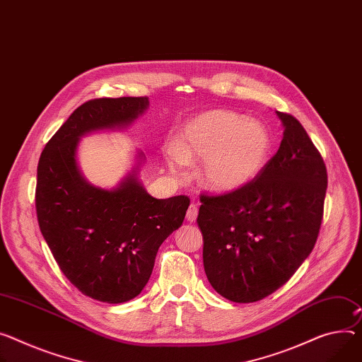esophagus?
Returning <instances> with one entry per match:
<instances>
[{"label": "esophagus", "mask_w": 362, "mask_h": 362, "mask_svg": "<svg viewBox=\"0 0 362 362\" xmlns=\"http://www.w3.org/2000/svg\"><path fill=\"white\" fill-rule=\"evenodd\" d=\"M197 216H199V207L196 204H191L187 210V220L194 221L197 218Z\"/></svg>", "instance_id": "34e87169"}]
</instances>
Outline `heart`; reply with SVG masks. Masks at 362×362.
<instances>
[{
	"label": "heart",
	"mask_w": 362,
	"mask_h": 362,
	"mask_svg": "<svg viewBox=\"0 0 362 362\" xmlns=\"http://www.w3.org/2000/svg\"><path fill=\"white\" fill-rule=\"evenodd\" d=\"M271 149L272 136L265 124L217 108L191 119L178 142L163 145V156L177 174L187 170L188 162L204 159L203 184L217 192H232L262 173Z\"/></svg>",
	"instance_id": "heart-1"
}]
</instances>
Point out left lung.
I'll use <instances>...</instances> for the list:
<instances>
[{
	"label": "left lung",
	"instance_id": "left-lung-1",
	"mask_svg": "<svg viewBox=\"0 0 362 362\" xmlns=\"http://www.w3.org/2000/svg\"><path fill=\"white\" fill-rule=\"evenodd\" d=\"M276 153L240 189L202 196L197 217L211 287L235 303H254L284 286L313 251L327 188L325 162L297 119Z\"/></svg>",
	"mask_w": 362,
	"mask_h": 362
}]
</instances>
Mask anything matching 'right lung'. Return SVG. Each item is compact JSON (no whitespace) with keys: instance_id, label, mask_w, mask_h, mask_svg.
<instances>
[{"instance_id":"right-lung-1","label":"right lung","mask_w":362,"mask_h":362,"mask_svg":"<svg viewBox=\"0 0 362 362\" xmlns=\"http://www.w3.org/2000/svg\"><path fill=\"white\" fill-rule=\"evenodd\" d=\"M148 107V97L84 103L52 136L37 165L36 211L53 258L82 294L110 304L141 294L159 246L182 225L189 199L149 196L137 177L142 152L116 188L95 187L81 174L76 149L84 134L126 127Z\"/></svg>"}]
</instances>
